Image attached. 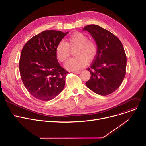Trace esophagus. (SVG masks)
I'll use <instances>...</instances> for the list:
<instances>
[{
  "label": "esophagus",
  "instance_id": "34e87169",
  "mask_svg": "<svg viewBox=\"0 0 146 146\" xmlns=\"http://www.w3.org/2000/svg\"><path fill=\"white\" fill-rule=\"evenodd\" d=\"M73 73L75 74H80L81 73V72L80 71H74V72H73Z\"/></svg>",
  "mask_w": 146,
  "mask_h": 146
}]
</instances>
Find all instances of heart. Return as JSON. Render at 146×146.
Instances as JSON below:
<instances>
[{"label": "heart", "instance_id": "heart-1", "mask_svg": "<svg viewBox=\"0 0 146 146\" xmlns=\"http://www.w3.org/2000/svg\"><path fill=\"white\" fill-rule=\"evenodd\" d=\"M77 46L74 51L76 57H72L65 63L67 70H76L81 69L91 62L98 55V47L96 42L89 40L86 34L76 32L67 38V42L60 41L56 46V54L60 62H64L70 55V48Z\"/></svg>", "mask_w": 146, "mask_h": 146}]
</instances>
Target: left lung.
Wrapping results in <instances>:
<instances>
[{"instance_id": "1", "label": "left lung", "mask_w": 146, "mask_h": 146, "mask_svg": "<svg viewBox=\"0 0 146 146\" xmlns=\"http://www.w3.org/2000/svg\"><path fill=\"white\" fill-rule=\"evenodd\" d=\"M83 31L91 34L98 47V55L87 69L91 77L86 85L98 94H110L119 88L125 75L123 46L117 36L98 25H87Z\"/></svg>"}]
</instances>
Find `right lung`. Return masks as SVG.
<instances>
[{
  "label": "right lung",
  "instance_id": "add662e5",
  "mask_svg": "<svg viewBox=\"0 0 146 146\" xmlns=\"http://www.w3.org/2000/svg\"><path fill=\"white\" fill-rule=\"evenodd\" d=\"M67 33L44 31L32 37L22 48L19 64L21 79L37 99L50 100L64 88L69 72L58 62L56 47Z\"/></svg>",
  "mask_w": 146,
  "mask_h": 146
}]
</instances>
